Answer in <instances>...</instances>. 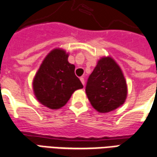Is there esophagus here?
<instances>
[{"label": "esophagus", "instance_id": "34e87169", "mask_svg": "<svg viewBox=\"0 0 157 157\" xmlns=\"http://www.w3.org/2000/svg\"><path fill=\"white\" fill-rule=\"evenodd\" d=\"M80 81H81V82H82V85H83V86H84V84H85V81H84V78H83V77H81V78H80Z\"/></svg>", "mask_w": 157, "mask_h": 157}]
</instances>
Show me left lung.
<instances>
[{"label":"left lung","instance_id":"1","mask_svg":"<svg viewBox=\"0 0 157 157\" xmlns=\"http://www.w3.org/2000/svg\"><path fill=\"white\" fill-rule=\"evenodd\" d=\"M86 93L91 105L100 113L115 110L124 103L127 84L122 70L111 57H102L90 75Z\"/></svg>","mask_w":157,"mask_h":157}]
</instances>
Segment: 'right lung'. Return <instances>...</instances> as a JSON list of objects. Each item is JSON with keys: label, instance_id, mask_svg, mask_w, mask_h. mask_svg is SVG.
Segmentation results:
<instances>
[{"label": "right lung", "instance_id": "obj_1", "mask_svg": "<svg viewBox=\"0 0 157 157\" xmlns=\"http://www.w3.org/2000/svg\"><path fill=\"white\" fill-rule=\"evenodd\" d=\"M69 54L59 48L52 50L43 59L33 82L37 101L56 110L67 103L75 90L82 88L75 75V66L68 61Z\"/></svg>", "mask_w": 157, "mask_h": 157}]
</instances>
